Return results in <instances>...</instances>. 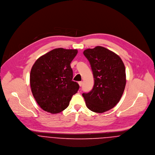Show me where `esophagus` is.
Returning a JSON list of instances; mask_svg holds the SVG:
<instances>
[{"mask_svg":"<svg viewBox=\"0 0 155 155\" xmlns=\"http://www.w3.org/2000/svg\"><path fill=\"white\" fill-rule=\"evenodd\" d=\"M79 86H80V87H82V85H83V82H82V81L79 82Z\"/></svg>","mask_w":155,"mask_h":155,"instance_id":"1","label":"esophagus"}]
</instances>
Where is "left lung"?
<instances>
[{"instance_id": "8db88e82", "label": "left lung", "mask_w": 155, "mask_h": 155, "mask_svg": "<svg viewBox=\"0 0 155 155\" xmlns=\"http://www.w3.org/2000/svg\"><path fill=\"white\" fill-rule=\"evenodd\" d=\"M84 54L92 71V89L82 95L90 110L104 113L120 101L126 85L125 65L119 55L103 46L87 49Z\"/></svg>"}]
</instances>
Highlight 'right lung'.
Masks as SVG:
<instances>
[{
  "label": "right lung",
  "mask_w": 155,
  "mask_h": 155,
  "mask_svg": "<svg viewBox=\"0 0 155 155\" xmlns=\"http://www.w3.org/2000/svg\"><path fill=\"white\" fill-rule=\"evenodd\" d=\"M77 49L56 48L39 57L30 71L33 95L44 110L55 114L66 109L79 84L72 81L70 63Z\"/></svg>",
  "instance_id": "1"
}]
</instances>
